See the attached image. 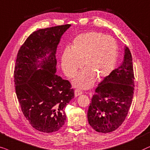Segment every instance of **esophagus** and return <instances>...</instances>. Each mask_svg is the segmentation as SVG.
<instances>
[{
	"label": "esophagus",
	"instance_id": "obj_1",
	"mask_svg": "<svg viewBox=\"0 0 150 150\" xmlns=\"http://www.w3.org/2000/svg\"><path fill=\"white\" fill-rule=\"evenodd\" d=\"M81 94H82V92H81V91H79V90L76 89V90H75V97H78V96L81 95Z\"/></svg>",
	"mask_w": 150,
	"mask_h": 150
}]
</instances>
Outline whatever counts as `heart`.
Returning a JSON list of instances; mask_svg holds the SVG:
<instances>
[{"instance_id":"1","label":"heart","mask_w":150,"mask_h":150,"mask_svg":"<svg viewBox=\"0 0 150 150\" xmlns=\"http://www.w3.org/2000/svg\"><path fill=\"white\" fill-rule=\"evenodd\" d=\"M118 47L115 40L97 31L81 33L75 38L70 50L61 56V67L69 78H73L82 67L85 70L74 81L76 87L88 89L95 79L110 75L117 60Z\"/></svg>"}]
</instances>
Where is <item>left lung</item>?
<instances>
[{
    "label": "left lung",
    "mask_w": 150,
    "mask_h": 150,
    "mask_svg": "<svg viewBox=\"0 0 150 150\" xmlns=\"http://www.w3.org/2000/svg\"><path fill=\"white\" fill-rule=\"evenodd\" d=\"M124 59L95 90L88 110V120L95 131H115L127 117L134 95V76L130 51L125 47Z\"/></svg>",
    "instance_id": "1"
}]
</instances>
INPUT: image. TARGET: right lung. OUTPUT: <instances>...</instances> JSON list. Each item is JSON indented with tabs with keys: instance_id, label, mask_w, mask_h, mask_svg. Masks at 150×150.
I'll use <instances>...</instances> for the list:
<instances>
[{
	"instance_id": "right-lung-1",
	"label": "right lung",
	"mask_w": 150,
	"mask_h": 150,
	"mask_svg": "<svg viewBox=\"0 0 150 150\" xmlns=\"http://www.w3.org/2000/svg\"><path fill=\"white\" fill-rule=\"evenodd\" d=\"M71 25L39 29L21 46L14 70L16 93L32 127L53 132L64 124V108L73 98L71 83L56 75L57 45Z\"/></svg>"
}]
</instances>
